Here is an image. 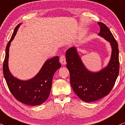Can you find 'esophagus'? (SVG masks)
<instances>
[{"mask_svg":"<svg viewBox=\"0 0 125 125\" xmlns=\"http://www.w3.org/2000/svg\"><path fill=\"white\" fill-rule=\"evenodd\" d=\"M59 62L62 65H65L66 64V57L64 55H62L60 57V59H59Z\"/></svg>","mask_w":125,"mask_h":125,"instance_id":"obj_1","label":"esophagus"}]
</instances>
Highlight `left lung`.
Returning <instances> with one entry per match:
<instances>
[{"label": "left lung", "instance_id": "left-lung-1", "mask_svg": "<svg viewBox=\"0 0 125 125\" xmlns=\"http://www.w3.org/2000/svg\"><path fill=\"white\" fill-rule=\"evenodd\" d=\"M100 27L99 36L108 42L112 54L108 64L98 72L87 70L76 47L66 52L67 68L70 74V83L75 94L85 102H92L107 95L114 86L120 68L118 44L107 26L98 22Z\"/></svg>", "mask_w": 125, "mask_h": 125}]
</instances>
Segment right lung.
I'll use <instances>...</instances> for the list:
<instances>
[{
    "label": "right lung",
    "mask_w": 125,
    "mask_h": 125,
    "mask_svg": "<svg viewBox=\"0 0 125 125\" xmlns=\"http://www.w3.org/2000/svg\"><path fill=\"white\" fill-rule=\"evenodd\" d=\"M21 24L19 23L15 28L6 46L3 74L9 90L17 100L27 105H38L49 97L53 75L61 64L58 56H56L46 61L39 72L32 79L21 80L12 75L8 67L9 47Z\"/></svg>",
    "instance_id": "1"
}]
</instances>
